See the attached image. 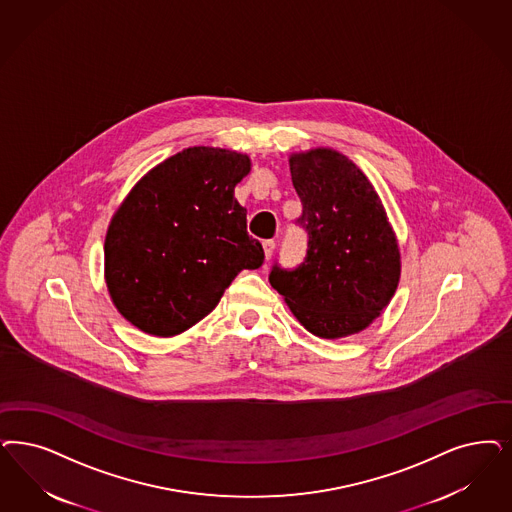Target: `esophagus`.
I'll return each instance as SVG.
<instances>
[{
    "label": "esophagus",
    "instance_id": "obj_1",
    "mask_svg": "<svg viewBox=\"0 0 512 512\" xmlns=\"http://www.w3.org/2000/svg\"><path fill=\"white\" fill-rule=\"evenodd\" d=\"M274 247H276V242H274V240H265V242H263V249H265L266 261H268V259L272 257V253H274Z\"/></svg>",
    "mask_w": 512,
    "mask_h": 512
}]
</instances>
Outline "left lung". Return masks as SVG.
I'll return each mask as SVG.
<instances>
[{
  "label": "left lung",
  "mask_w": 512,
  "mask_h": 512,
  "mask_svg": "<svg viewBox=\"0 0 512 512\" xmlns=\"http://www.w3.org/2000/svg\"><path fill=\"white\" fill-rule=\"evenodd\" d=\"M306 232L295 268H270V285L321 338L365 329L393 297L401 263L386 212L369 179L344 155L314 149L289 160Z\"/></svg>",
  "instance_id": "8db88e82"
}]
</instances>
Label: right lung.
I'll use <instances>...</instances> for the list:
<instances>
[{"label": "right lung", "instance_id": "add662e5", "mask_svg": "<svg viewBox=\"0 0 512 512\" xmlns=\"http://www.w3.org/2000/svg\"><path fill=\"white\" fill-rule=\"evenodd\" d=\"M246 155L191 147L128 194L106 236V282L117 310L143 333L174 336L206 318L232 280L263 265L234 187Z\"/></svg>", "mask_w": 512, "mask_h": 512}]
</instances>
